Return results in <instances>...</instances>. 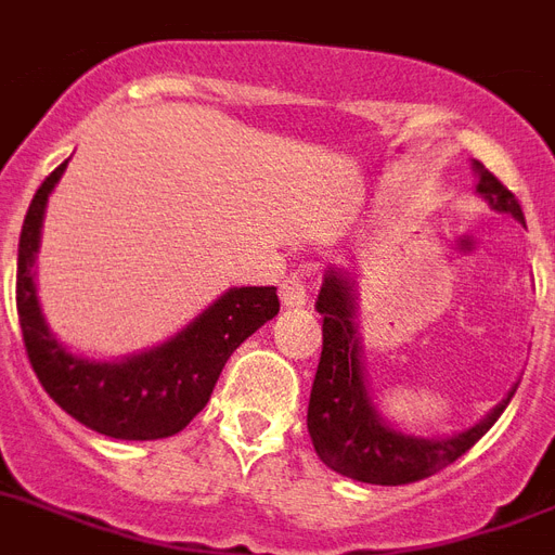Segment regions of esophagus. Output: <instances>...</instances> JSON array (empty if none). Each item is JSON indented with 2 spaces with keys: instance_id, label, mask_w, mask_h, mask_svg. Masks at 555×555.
Instances as JSON below:
<instances>
[{
  "instance_id": "1",
  "label": "esophagus",
  "mask_w": 555,
  "mask_h": 555,
  "mask_svg": "<svg viewBox=\"0 0 555 555\" xmlns=\"http://www.w3.org/2000/svg\"><path fill=\"white\" fill-rule=\"evenodd\" d=\"M308 279L302 273H291L285 282L279 285V299L285 308H302L308 302Z\"/></svg>"
}]
</instances>
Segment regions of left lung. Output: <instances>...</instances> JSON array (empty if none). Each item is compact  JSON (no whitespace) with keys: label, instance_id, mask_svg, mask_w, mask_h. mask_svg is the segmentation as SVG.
<instances>
[{"label":"left lung","instance_id":"left-lung-1","mask_svg":"<svg viewBox=\"0 0 555 555\" xmlns=\"http://www.w3.org/2000/svg\"><path fill=\"white\" fill-rule=\"evenodd\" d=\"M475 171L480 177L477 192L494 209L509 211L513 218L524 221L521 203L515 201V194L483 163H475ZM317 311L323 314V352L308 401V434L317 456L337 475L375 486H404L437 475L480 442L518 390L515 387L480 425L456 437H408L401 430H392L370 401L354 328L352 285L344 273H325Z\"/></svg>","mask_w":555,"mask_h":555}]
</instances>
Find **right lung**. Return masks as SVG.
I'll use <instances>...</instances> for the list:
<instances>
[{
    "label": "right lung",
    "mask_w": 555,
    "mask_h": 555,
    "mask_svg": "<svg viewBox=\"0 0 555 555\" xmlns=\"http://www.w3.org/2000/svg\"><path fill=\"white\" fill-rule=\"evenodd\" d=\"M63 168L66 163L42 180L20 232L16 314L28 361L42 390L80 425L113 439L175 437L206 408L230 354L279 314L276 287H232L168 344L127 361L75 358L49 334L31 273L42 211Z\"/></svg>",
    "instance_id": "add662e5"
}]
</instances>
